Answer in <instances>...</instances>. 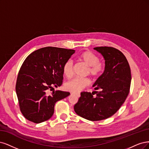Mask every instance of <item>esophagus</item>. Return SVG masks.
Masks as SVG:
<instances>
[{
    "mask_svg": "<svg viewBox=\"0 0 149 149\" xmlns=\"http://www.w3.org/2000/svg\"><path fill=\"white\" fill-rule=\"evenodd\" d=\"M72 94H73V95H77V96L78 97H79L80 96V93H72Z\"/></svg>",
    "mask_w": 149,
    "mask_h": 149,
    "instance_id": "34e87169",
    "label": "esophagus"
}]
</instances>
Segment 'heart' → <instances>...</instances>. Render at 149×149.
Returning <instances> with one entry per match:
<instances>
[{
    "label": "heart",
    "mask_w": 149,
    "mask_h": 149,
    "mask_svg": "<svg viewBox=\"0 0 149 149\" xmlns=\"http://www.w3.org/2000/svg\"><path fill=\"white\" fill-rule=\"evenodd\" d=\"M77 59L88 65L87 74L93 78H98L103 74L104 67L102 62H100L98 56L90 50H86L77 56ZM62 72L66 77L69 78L73 74V64L71 60H68L62 67ZM90 84L88 78L75 77L68 81L65 85L67 90L72 92H79L87 87Z\"/></svg>",
    "instance_id": "heart-1"
}]
</instances>
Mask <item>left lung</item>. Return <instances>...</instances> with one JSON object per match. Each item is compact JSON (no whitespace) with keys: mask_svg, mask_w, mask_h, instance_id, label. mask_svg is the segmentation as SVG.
I'll list each match as a JSON object with an SVG mask.
<instances>
[{"mask_svg":"<svg viewBox=\"0 0 149 149\" xmlns=\"http://www.w3.org/2000/svg\"><path fill=\"white\" fill-rule=\"evenodd\" d=\"M94 49L105 60L104 72L93 85L95 90L101 91L81 92L74 108L80 116L97 121L113 116L125 102L130 90L131 72L126 57L119 50L109 46Z\"/></svg>","mask_w":149,"mask_h":149,"instance_id":"1","label":"left lung"}]
</instances>
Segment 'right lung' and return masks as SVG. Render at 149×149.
Returning <instances> with one entry per match:
<instances>
[{"label": "right lung", "mask_w": 149, "mask_h": 149, "mask_svg": "<svg viewBox=\"0 0 149 149\" xmlns=\"http://www.w3.org/2000/svg\"><path fill=\"white\" fill-rule=\"evenodd\" d=\"M75 50L45 47L33 52L22 64L16 82L20 111L28 121L40 123L53 115L54 105L69 92L49 90L62 84V67Z\"/></svg>", "instance_id": "add662e5"}]
</instances>
